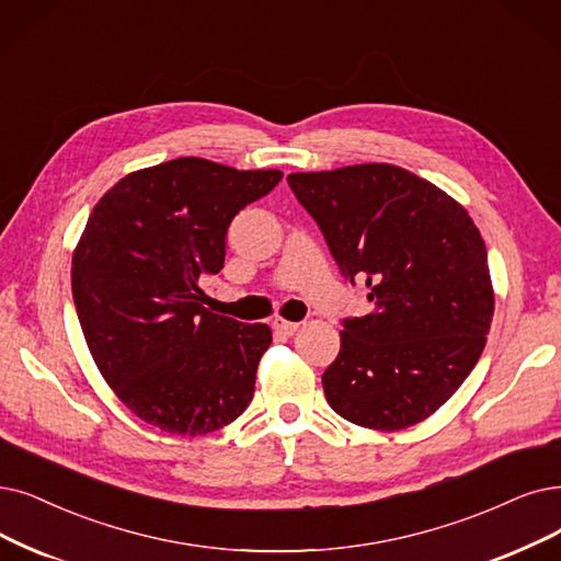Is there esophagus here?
<instances>
[{
    "instance_id": "34e87169",
    "label": "esophagus",
    "mask_w": 561,
    "mask_h": 561,
    "mask_svg": "<svg viewBox=\"0 0 561 561\" xmlns=\"http://www.w3.org/2000/svg\"><path fill=\"white\" fill-rule=\"evenodd\" d=\"M272 327H274L278 333H283V335H295L301 324H299V322H289V320H285V318H276V320L272 322Z\"/></svg>"
}]
</instances>
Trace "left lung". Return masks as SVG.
Wrapping results in <instances>:
<instances>
[{
	"label": "left lung",
	"mask_w": 561,
	"mask_h": 561,
	"mask_svg": "<svg viewBox=\"0 0 561 561\" xmlns=\"http://www.w3.org/2000/svg\"><path fill=\"white\" fill-rule=\"evenodd\" d=\"M287 184L375 306L345 320L322 375L329 405L370 431L425 421L477 366L495 312L474 220L428 179L391 163L293 172Z\"/></svg>",
	"instance_id": "1"
}]
</instances>
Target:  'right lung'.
Instances as JSON below:
<instances>
[{
	"label": "right lung",
	"instance_id": "1",
	"mask_svg": "<svg viewBox=\"0 0 561 561\" xmlns=\"http://www.w3.org/2000/svg\"><path fill=\"white\" fill-rule=\"evenodd\" d=\"M280 170H237L197 156L128 172L89 214L71 289L107 387L149 425L207 435L253 400L266 324L203 306L199 278L226 260V232Z\"/></svg>",
	"mask_w": 561,
	"mask_h": 561
}]
</instances>
